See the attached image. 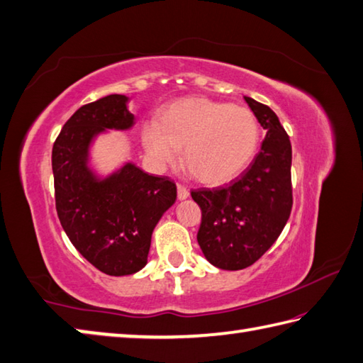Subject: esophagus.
<instances>
[{"instance_id": "esophagus-1", "label": "esophagus", "mask_w": 363, "mask_h": 363, "mask_svg": "<svg viewBox=\"0 0 363 363\" xmlns=\"http://www.w3.org/2000/svg\"><path fill=\"white\" fill-rule=\"evenodd\" d=\"M187 196H189L187 187L182 186V184H177V198H179V200H186Z\"/></svg>"}]
</instances>
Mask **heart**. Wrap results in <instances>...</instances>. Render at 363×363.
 Masks as SVG:
<instances>
[{
  "label": "heart",
  "mask_w": 363,
  "mask_h": 363,
  "mask_svg": "<svg viewBox=\"0 0 363 363\" xmlns=\"http://www.w3.org/2000/svg\"><path fill=\"white\" fill-rule=\"evenodd\" d=\"M259 124L245 106L186 99L163 113L160 123L143 127V146L157 168L181 157L198 179L218 184L236 177L252 162L259 145Z\"/></svg>",
  "instance_id": "1"
}]
</instances>
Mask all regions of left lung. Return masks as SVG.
<instances>
[{
    "instance_id": "left-lung-1",
    "label": "left lung",
    "mask_w": 363,
    "mask_h": 363,
    "mask_svg": "<svg viewBox=\"0 0 363 363\" xmlns=\"http://www.w3.org/2000/svg\"><path fill=\"white\" fill-rule=\"evenodd\" d=\"M267 133L245 172L225 186L191 190L201 209L196 239L211 264L225 271L252 266L285 228L293 208L291 141L267 105L245 97Z\"/></svg>"
}]
</instances>
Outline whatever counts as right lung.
I'll return each mask as SVG.
<instances>
[{
	"label": "right lung",
	"mask_w": 363,
	"mask_h": 363,
	"mask_svg": "<svg viewBox=\"0 0 363 363\" xmlns=\"http://www.w3.org/2000/svg\"><path fill=\"white\" fill-rule=\"evenodd\" d=\"M133 125L127 97L111 94L78 108L64 124L52 151L55 203L62 230L92 266L106 275H130L147 262L155 225L176 201L167 176L127 163L106 179L88 167L92 138L105 129Z\"/></svg>",
	"instance_id": "1"
}]
</instances>
